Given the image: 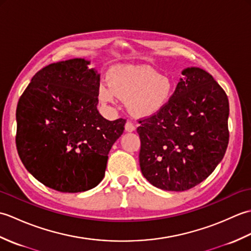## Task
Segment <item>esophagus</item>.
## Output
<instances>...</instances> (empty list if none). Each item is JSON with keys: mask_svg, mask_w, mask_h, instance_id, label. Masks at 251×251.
Listing matches in <instances>:
<instances>
[{"mask_svg": "<svg viewBox=\"0 0 251 251\" xmlns=\"http://www.w3.org/2000/svg\"><path fill=\"white\" fill-rule=\"evenodd\" d=\"M136 129V127H135V125L132 124L131 122H127L126 124H125V130L126 131H128V132H131V131H134Z\"/></svg>", "mask_w": 251, "mask_h": 251, "instance_id": "1", "label": "esophagus"}]
</instances>
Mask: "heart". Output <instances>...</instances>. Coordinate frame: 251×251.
Masks as SVG:
<instances>
[{
    "instance_id": "1",
    "label": "heart",
    "mask_w": 251,
    "mask_h": 251,
    "mask_svg": "<svg viewBox=\"0 0 251 251\" xmlns=\"http://www.w3.org/2000/svg\"><path fill=\"white\" fill-rule=\"evenodd\" d=\"M109 84L98 87V99L102 104L115 103L117 98L128 100V109L136 115L157 113L172 98L174 84L148 66H120L109 73Z\"/></svg>"
}]
</instances>
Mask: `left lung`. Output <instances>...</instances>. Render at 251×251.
<instances>
[{"instance_id": "left-lung-1", "label": "left lung", "mask_w": 251, "mask_h": 251, "mask_svg": "<svg viewBox=\"0 0 251 251\" xmlns=\"http://www.w3.org/2000/svg\"><path fill=\"white\" fill-rule=\"evenodd\" d=\"M164 108L139 121L141 173L165 191H185L204 181L225 156L228 143V99L201 68L181 72Z\"/></svg>"}]
</instances>
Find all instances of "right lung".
<instances>
[{"label":"right lung","mask_w":251,"mask_h":251,"mask_svg":"<svg viewBox=\"0 0 251 251\" xmlns=\"http://www.w3.org/2000/svg\"><path fill=\"white\" fill-rule=\"evenodd\" d=\"M90 61L73 58L41 69L16 110V146L26 170L41 183L65 193L97 186L108 154L126 121L99 113L100 74Z\"/></svg>","instance_id":"1"}]
</instances>
